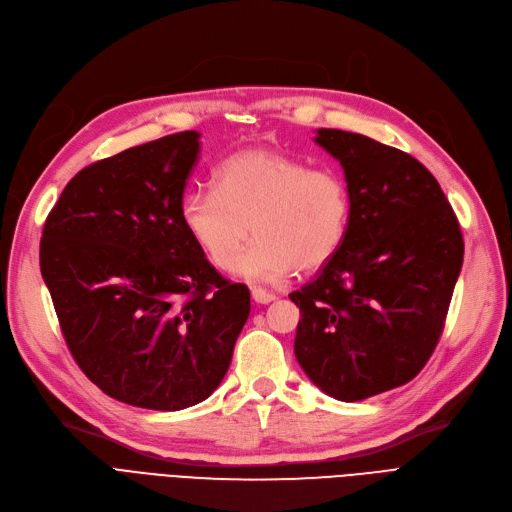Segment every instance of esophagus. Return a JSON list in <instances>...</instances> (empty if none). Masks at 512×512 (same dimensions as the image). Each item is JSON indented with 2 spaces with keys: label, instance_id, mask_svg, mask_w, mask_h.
Instances as JSON below:
<instances>
[{
  "label": "esophagus",
  "instance_id": "obj_1",
  "mask_svg": "<svg viewBox=\"0 0 512 512\" xmlns=\"http://www.w3.org/2000/svg\"><path fill=\"white\" fill-rule=\"evenodd\" d=\"M275 298H277V296L271 294V291H266V289H262V287H252V300H254L256 304H271Z\"/></svg>",
  "mask_w": 512,
  "mask_h": 512
}]
</instances>
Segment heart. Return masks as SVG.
<instances>
[{"instance_id":"1","label":"heart","mask_w":512,"mask_h":512,"mask_svg":"<svg viewBox=\"0 0 512 512\" xmlns=\"http://www.w3.org/2000/svg\"><path fill=\"white\" fill-rule=\"evenodd\" d=\"M350 218L352 193L337 170L269 148L231 154L214 170V191H189L181 202L187 235L216 269H229L253 227L257 243L235 273L258 281L323 269Z\"/></svg>"}]
</instances>
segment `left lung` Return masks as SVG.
Returning <instances> with one entry per match:
<instances>
[{
	"instance_id": "left-lung-1",
	"label": "left lung",
	"mask_w": 512,
	"mask_h": 512,
	"mask_svg": "<svg viewBox=\"0 0 512 512\" xmlns=\"http://www.w3.org/2000/svg\"><path fill=\"white\" fill-rule=\"evenodd\" d=\"M314 141L344 168L352 218L337 256L289 294L302 316L294 352L316 387L358 402L408 383L431 358L465 241L417 158L339 129Z\"/></svg>"
}]
</instances>
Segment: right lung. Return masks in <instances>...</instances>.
<instances>
[{
  "label": "right lung",
  "instance_id": "right-lung-1",
  "mask_svg": "<svg viewBox=\"0 0 512 512\" xmlns=\"http://www.w3.org/2000/svg\"><path fill=\"white\" fill-rule=\"evenodd\" d=\"M200 133L85 166L47 214L39 264L66 346L114 400L183 410L221 385L250 289L218 275L181 223Z\"/></svg>",
  "mask_w": 512,
  "mask_h": 512
}]
</instances>
